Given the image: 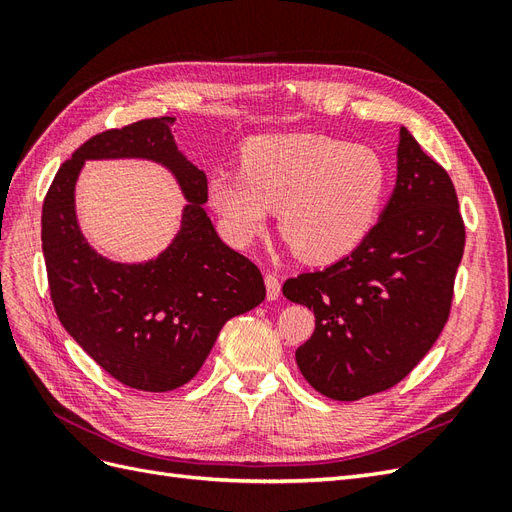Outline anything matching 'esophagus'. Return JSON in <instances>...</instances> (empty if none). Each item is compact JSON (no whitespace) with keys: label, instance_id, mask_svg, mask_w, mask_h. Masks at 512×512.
Listing matches in <instances>:
<instances>
[{"label":"esophagus","instance_id":"esophagus-1","mask_svg":"<svg viewBox=\"0 0 512 512\" xmlns=\"http://www.w3.org/2000/svg\"><path fill=\"white\" fill-rule=\"evenodd\" d=\"M265 284H267V299L269 301H275L277 297H280V292H282L280 277L269 271V273H265Z\"/></svg>","mask_w":512,"mask_h":512}]
</instances>
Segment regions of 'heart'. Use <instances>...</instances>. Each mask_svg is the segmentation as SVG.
<instances>
[{"mask_svg": "<svg viewBox=\"0 0 512 512\" xmlns=\"http://www.w3.org/2000/svg\"><path fill=\"white\" fill-rule=\"evenodd\" d=\"M386 183L389 170L376 149L322 134H280L247 143L241 168L211 177L209 198L235 245L260 237L280 206V230L294 254L333 262L367 237Z\"/></svg>", "mask_w": 512, "mask_h": 512, "instance_id": "b5f03b06", "label": "heart"}]
</instances>
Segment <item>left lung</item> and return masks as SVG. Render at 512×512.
Masks as SVG:
<instances>
[{"label": "left lung", "mask_w": 512, "mask_h": 512, "mask_svg": "<svg viewBox=\"0 0 512 512\" xmlns=\"http://www.w3.org/2000/svg\"><path fill=\"white\" fill-rule=\"evenodd\" d=\"M463 245L451 177L401 128L397 185L378 224L335 265L284 282L286 299L316 318L297 350L305 380L337 401L404 380L451 316Z\"/></svg>", "instance_id": "left-lung-1"}]
</instances>
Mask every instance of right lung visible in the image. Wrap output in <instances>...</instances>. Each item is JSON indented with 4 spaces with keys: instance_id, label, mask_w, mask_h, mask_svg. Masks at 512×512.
I'll return each instance as SVG.
<instances>
[{
    "instance_id": "add662e5",
    "label": "right lung",
    "mask_w": 512,
    "mask_h": 512,
    "mask_svg": "<svg viewBox=\"0 0 512 512\" xmlns=\"http://www.w3.org/2000/svg\"><path fill=\"white\" fill-rule=\"evenodd\" d=\"M170 117L91 136L59 166L42 205V252L59 322L91 359L130 389L164 393L190 382L224 324L267 294L260 269L230 250L207 218V177L173 141ZM149 157L166 163L191 200L174 245L145 266L98 257L73 215L85 159Z\"/></svg>"
}]
</instances>
